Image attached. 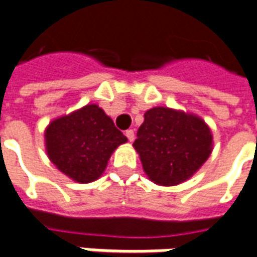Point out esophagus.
Listing matches in <instances>:
<instances>
[{"instance_id":"esophagus-1","label":"esophagus","mask_w":257,"mask_h":257,"mask_svg":"<svg viewBox=\"0 0 257 257\" xmlns=\"http://www.w3.org/2000/svg\"><path fill=\"white\" fill-rule=\"evenodd\" d=\"M125 137L128 138L130 143H133V141H134V130H127V132H125Z\"/></svg>"}]
</instances>
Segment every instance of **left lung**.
Listing matches in <instances>:
<instances>
[{
	"mask_svg": "<svg viewBox=\"0 0 257 257\" xmlns=\"http://www.w3.org/2000/svg\"><path fill=\"white\" fill-rule=\"evenodd\" d=\"M133 147L149 180L173 187L190 180L207 161L213 136L198 114L155 106L144 114Z\"/></svg>",
	"mask_w": 257,
	"mask_h": 257,
	"instance_id": "left-lung-1",
	"label": "left lung"
}]
</instances>
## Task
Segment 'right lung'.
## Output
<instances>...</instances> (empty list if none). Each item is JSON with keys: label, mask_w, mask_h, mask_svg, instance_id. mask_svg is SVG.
Returning a JSON list of instances; mask_svg holds the SVG:
<instances>
[{"label": "right lung", "mask_w": 257, "mask_h": 257, "mask_svg": "<svg viewBox=\"0 0 257 257\" xmlns=\"http://www.w3.org/2000/svg\"><path fill=\"white\" fill-rule=\"evenodd\" d=\"M44 141L48 159L59 172L88 184L102 176L114 149L127 138L102 108L88 103L50 121Z\"/></svg>", "instance_id": "right-lung-1"}]
</instances>
